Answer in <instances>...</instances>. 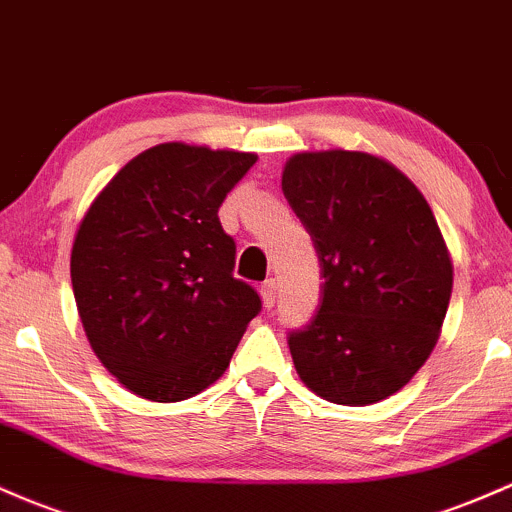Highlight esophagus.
<instances>
[{"mask_svg": "<svg viewBox=\"0 0 512 512\" xmlns=\"http://www.w3.org/2000/svg\"><path fill=\"white\" fill-rule=\"evenodd\" d=\"M260 296H262V303H265L267 308H272L274 299H277V282H274V279H267V282L262 284Z\"/></svg>", "mask_w": 512, "mask_h": 512, "instance_id": "1", "label": "esophagus"}]
</instances>
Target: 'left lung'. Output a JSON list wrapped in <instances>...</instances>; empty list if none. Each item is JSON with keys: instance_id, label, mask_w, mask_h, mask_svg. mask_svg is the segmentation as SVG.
<instances>
[{"instance_id": "8db88e82", "label": "left lung", "mask_w": 512, "mask_h": 512, "mask_svg": "<svg viewBox=\"0 0 512 512\" xmlns=\"http://www.w3.org/2000/svg\"><path fill=\"white\" fill-rule=\"evenodd\" d=\"M282 192L320 260V306L289 335L301 381L338 406H372L401 391L440 340L452 257L420 189L364 150H303Z\"/></svg>"}]
</instances>
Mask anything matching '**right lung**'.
Segmentation results:
<instances>
[{"label":"right lung","instance_id":"right-lung-1","mask_svg":"<svg viewBox=\"0 0 512 512\" xmlns=\"http://www.w3.org/2000/svg\"><path fill=\"white\" fill-rule=\"evenodd\" d=\"M255 153L160 143L97 194L75 233L70 277L99 362L140 398L187 401L228 369L262 301L233 277L218 206Z\"/></svg>","mask_w":512,"mask_h":512}]
</instances>
